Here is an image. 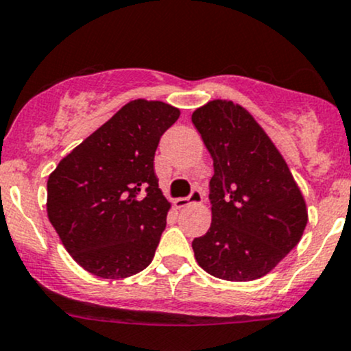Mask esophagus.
I'll list each match as a JSON object with an SVG mask.
<instances>
[{
	"instance_id": "1",
	"label": "esophagus",
	"mask_w": 351,
	"mask_h": 351,
	"mask_svg": "<svg viewBox=\"0 0 351 351\" xmlns=\"http://www.w3.org/2000/svg\"><path fill=\"white\" fill-rule=\"evenodd\" d=\"M202 191L198 190V188H193V190H191V193H190V196H186V198H178L175 202V205L178 206V208H183V206H188V205H191V203H199L202 202Z\"/></svg>"
}]
</instances>
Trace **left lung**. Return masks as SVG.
<instances>
[{"label": "left lung", "mask_w": 351, "mask_h": 351, "mask_svg": "<svg viewBox=\"0 0 351 351\" xmlns=\"http://www.w3.org/2000/svg\"><path fill=\"white\" fill-rule=\"evenodd\" d=\"M213 158L211 226L195 238L198 265L228 282L271 271L298 245L306 205L287 161L240 105L213 99L191 114Z\"/></svg>", "instance_id": "obj_1"}]
</instances>
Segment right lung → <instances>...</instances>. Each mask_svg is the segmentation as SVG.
Masks as SVG:
<instances>
[{"instance_id":"obj_1","label":"right lung","mask_w":351,"mask_h":351,"mask_svg":"<svg viewBox=\"0 0 351 351\" xmlns=\"http://www.w3.org/2000/svg\"><path fill=\"white\" fill-rule=\"evenodd\" d=\"M178 117L163 101H130L49 175L48 218L86 271L118 280L152 263L169 210L153 161Z\"/></svg>"}]
</instances>
